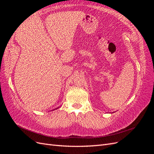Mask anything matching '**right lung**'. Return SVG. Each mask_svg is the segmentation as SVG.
<instances>
[{
	"label": "right lung",
	"instance_id": "right-lung-1",
	"mask_svg": "<svg viewBox=\"0 0 154 154\" xmlns=\"http://www.w3.org/2000/svg\"><path fill=\"white\" fill-rule=\"evenodd\" d=\"M58 109V108H57V109H54V110H56V109Z\"/></svg>",
	"mask_w": 154,
	"mask_h": 154
}]
</instances>
